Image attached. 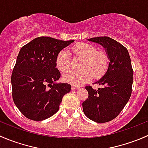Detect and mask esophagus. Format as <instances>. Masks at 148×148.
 Segmentation results:
<instances>
[{"mask_svg": "<svg viewBox=\"0 0 148 148\" xmlns=\"http://www.w3.org/2000/svg\"><path fill=\"white\" fill-rule=\"evenodd\" d=\"M71 89H79V86H76V85H72V86H71Z\"/></svg>", "mask_w": 148, "mask_h": 148, "instance_id": "1", "label": "esophagus"}]
</instances>
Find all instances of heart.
<instances>
[{"instance_id": "heart-1", "label": "heart", "mask_w": 148, "mask_h": 148, "mask_svg": "<svg viewBox=\"0 0 148 148\" xmlns=\"http://www.w3.org/2000/svg\"><path fill=\"white\" fill-rule=\"evenodd\" d=\"M69 52L84 59L82 68V70H71L64 75L66 82L73 85L80 86L87 82L92 76L99 77L105 73L109 66L108 55L103 51H97V49L92 44L87 43H79L71 46ZM56 64L61 71H67L71 66V59L68 51H61L58 53L56 59Z\"/></svg>"}]
</instances>
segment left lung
I'll return each instance as SVG.
<instances>
[{
    "mask_svg": "<svg viewBox=\"0 0 148 148\" xmlns=\"http://www.w3.org/2000/svg\"><path fill=\"white\" fill-rule=\"evenodd\" d=\"M101 44L106 49L110 64L104 76L94 84L102 88L94 89L86 86L89 97L82 103L85 115L92 121L104 123L119 115L129 101L132 94L133 70L126 48L108 36L88 39Z\"/></svg>",
    "mask_w": 148,
    "mask_h": 148,
    "instance_id": "8db88e82",
    "label": "left lung"
}]
</instances>
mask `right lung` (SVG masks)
Returning <instances> with one entry per match:
<instances>
[{"label": "right lung", "instance_id": "right-lung-1", "mask_svg": "<svg viewBox=\"0 0 148 148\" xmlns=\"http://www.w3.org/2000/svg\"><path fill=\"white\" fill-rule=\"evenodd\" d=\"M74 41L41 36L21 49L11 75L12 96L28 119L41 121L51 117L59 110L63 97L71 91L69 84L54 82L61 77L56 67V56Z\"/></svg>", "mask_w": 148, "mask_h": 148}]
</instances>
